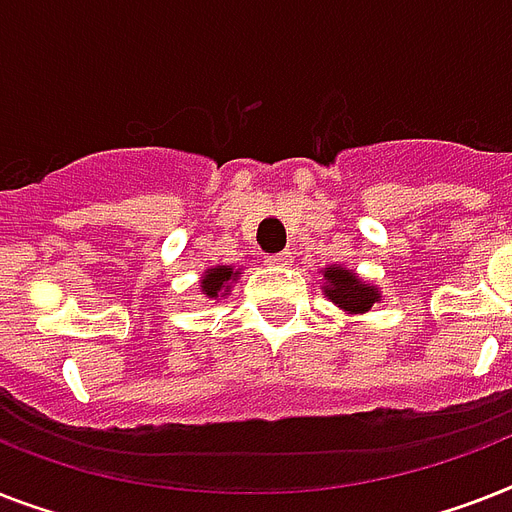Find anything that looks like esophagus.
Instances as JSON below:
<instances>
[{"mask_svg":"<svg viewBox=\"0 0 512 512\" xmlns=\"http://www.w3.org/2000/svg\"><path fill=\"white\" fill-rule=\"evenodd\" d=\"M269 264H275V267H290L293 264V253H277V256H269Z\"/></svg>","mask_w":512,"mask_h":512,"instance_id":"obj_1","label":"esophagus"}]
</instances>
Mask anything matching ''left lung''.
<instances>
[{
	"instance_id": "left-lung-1",
	"label": "left lung",
	"mask_w": 512,
	"mask_h": 512,
	"mask_svg": "<svg viewBox=\"0 0 512 512\" xmlns=\"http://www.w3.org/2000/svg\"><path fill=\"white\" fill-rule=\"evenodd\" d=\"M322 296L346 314H365L383 301L378 285L365 282L354 269L341 264H327L322 269Z\"/></svg>"
}]
</instances>
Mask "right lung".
I'll use <instances>...</instances> for the list:
<instances>
[{"instance_id": "right-lung-1", "label": "right lung", "mask_w": 512, "mask_h": 512, "mask_svg": "<svg viewBox=\"0 0 512 512\" xmlns=\"http://www.w3.org/2000/svg\"><path fill=\"white\" fill-rule=\"evenodd\" d=\"M240 275H243V269L232 267V264H216L200 277V293L206 301H219V298L230 296L232 285L240 280Z\"/></svg>"}]
</instances>
